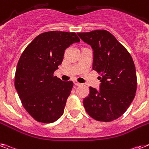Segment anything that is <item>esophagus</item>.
I'll return each instance as SVG.
<instances>
[{"mask_svg": "<svg viewBox=\"0 0 149 149\" xmlns=\"http://www.w3.org/2000/svg\"><path fill=\"white\" fill-rule=\"evenodd\" d=\"M73 83H74V85H75V86H79L82 85L81 83H79V82H77V80H74V81H73Z\"/></svg>", "mask_w": 149, "mask_h": 149, "instance_id": "34e87169", "label": "esophagus"}]
</instances>
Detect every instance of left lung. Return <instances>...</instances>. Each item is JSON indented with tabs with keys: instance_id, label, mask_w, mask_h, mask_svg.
Listing matches in <instances>:
<instances>
[{
	"instance_id": "obj_1",
	"label": "left lung",
	"mask_w": 149,
	"mask_h": 149,
	"mask_svg": "<svg viewBox=\"0 0 149 149\" xmlns=\"http://www.w3.org/2000/svg\"><path fill=\"white\" fill-rule=\"evenodd\" d=\"M77 34L93 49V70L101 75L100 89L89 87V95L83 100L84 108L95 120H115L124 114L135 95L137 77L133 60L106 30Z\"/></svg>"
}]
</instances>
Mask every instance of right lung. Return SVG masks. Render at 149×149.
<instances>
[{"mask_svg": "<svg viewBox=\"0 0 149 149\" xmlns=\"http://www.w3.org/2000/svg\"><path fill=\"white\" fill-rule=\"evenodd\" d=\"M79 41L76 33L45 32L20 56L14 86L24 109L37 122L52 123L63 114L73 83L62 81L54 73L62 63L65 49Z\"/></svg>", "mask_w": 149, "mask_h": 149, "instance_id": "1", "label": "right lung"}]
</instances>
